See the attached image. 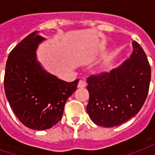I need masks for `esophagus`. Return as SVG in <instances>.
<instances>
[{
	"label": "esophagus",
	"mask_w": 155,
	"mask_h": 155,
	"mask_svg": "<svg viewBox=\"0 0 155 155\" xmlns=\"http://www.w3.org/2000/svg\"><path fill=\"white\" fill-rule=\"evenodd\" d=\"M85 85H86V83L83 81H80L78 83V88H84L85 87Z\"/></svg>",
	"instance_id": "esophagus-1"
}]
</instances>
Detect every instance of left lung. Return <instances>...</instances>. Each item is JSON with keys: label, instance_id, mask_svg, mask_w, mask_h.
I'll use <instances>...</instances> for the list:
<instances>
[{"label": "left lung", "instance_id": "obj_1", "mask_svg": "<svg viewBox=\"0 0 155 155\" xmlns=\"http://www.w3.org/2000/svg\"><path fill=\"white\" fill-rule=\"evenodd\" d=\"M133 51L110 73L87 79L90 100L86 110L95 124L111 128L135 116L146 100L151 69L143 50L136 41Z\"/></svg>", "mask_w": 155, "mask_h": 155}]
</instances>
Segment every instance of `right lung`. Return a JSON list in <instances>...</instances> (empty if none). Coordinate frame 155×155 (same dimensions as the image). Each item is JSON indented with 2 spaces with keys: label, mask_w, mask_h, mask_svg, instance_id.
Instances as JSON below:
<instances>
[{
  "label": "right lung",
  "mask_w": 155,
  "mask_h": 155,
  "mask_svg": "<svg viewBox=\"0 0 155 155\" xmlns=\"http://www.w3.org/2000/svg\"><path fill=\"white\" fill-rule=\"evenodd\" d=\"M45 40L38 31L32 32L11 51L5 64L6 99L19 120L34 130H47L61 120L79 82H65L45 70L36 51Z\"/></svg>",
  "instance_id": "obj_1"
}]
</instances>
